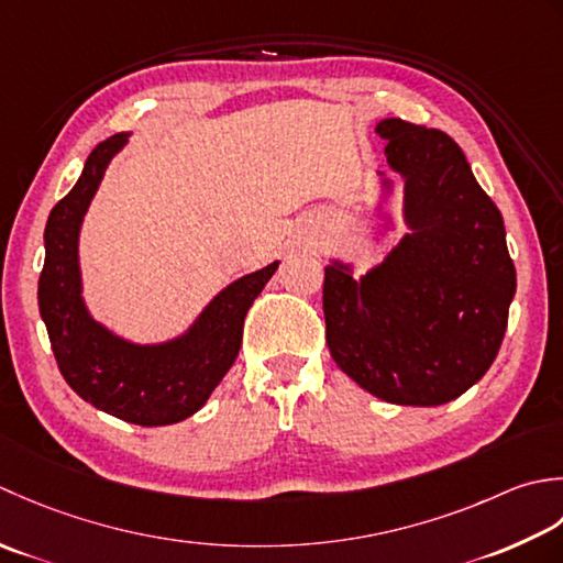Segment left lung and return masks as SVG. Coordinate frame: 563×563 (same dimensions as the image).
Here are the masks:
<instances>
[{
    "label": "left lung",
    "instance_id": "1",
    "mask_svg": "<svg viewBox=\"0 0 563 563\" xmlns=\"http://www.w3.org/2000/svg\"><path fill=\"white\" fill-rule=\"evenodd\" d=\"M376 133L406 177L410 233L360 282L325 267V340L372 396L442 406L488 372L506 335L515 296L506 225L450 135L404 119Z\"/></svg>",
    "mask_w": 563,
    "mask_h": 563
}]
</instances>
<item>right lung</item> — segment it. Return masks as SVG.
<instances>
[{
    "label": "right lung",
    "instance_id": "obj_1",
    "mask_svg": "<svg viewBox=\"0 0 563 563\" xmlns=\"http://www.w3.org/2000/svg\"><path fill=\"white\" fill-rule=\"evenodd\" d=\"M123 143V133L99 143L77 185L53 206L43 235L38 308L57 369L79 398L133 426H172L194 416L233 366L243 345L245 316L279 262L223 289L191 335L169 345L135 347L97 325L79 298L77 233L109 159Z\"/></svg>",
    "mask_w": 563,
    "mask_h": 563
}]
</instances>
